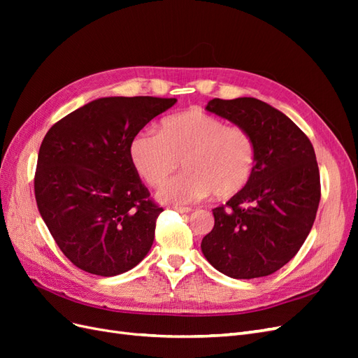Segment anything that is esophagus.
Segmentation results:
<instances>
[{"label": "esophagus", "instance_id": "esophagus-1", "mask_svg": "<svg viewBox=\"0 0 358 358\" xmlns=\"http://www.w3.org/2000/svg\"><path fill=\"white\" fill-rule=\"evenodd\" d=\"M173 209H175L179 213H189L192 210L191 208H182V206H175V208H173Z\"/></svg>", "mask_w": 358, "mask_h": 358}]
</instances>
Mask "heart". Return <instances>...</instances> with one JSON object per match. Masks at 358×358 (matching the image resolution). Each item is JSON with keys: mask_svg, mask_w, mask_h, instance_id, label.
Listing matches in <instances>:
<instances>
[{"mask_svg": "<svg viewBox=\"0 0 358 358\" xmlns=\"http://www.w3.org/2000/svg\"><path fill=\"white\" fill-rule=\"evenodd\" d=\"M129 159L152 188L164 185L182 161L185 173L159 192L164 201L191 203L210 192L225 200L248 185L255 169L257 145L248 128L227 125L220 116L201 109H188L167 116L161 122V133L143 129L136 134Z\"/></svg>", "mask_w": 358, "mask_h": 358, "instance_id": "b5f03b06", "label": "heart"}]
</instances>
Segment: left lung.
<instances>
[{"label":"left lung","mask_w":358,"mask_h":358,"mask_svg":"<svg viewBox=\"0 0 358 358\" xmlns=\"http://www.w3.org/2000/svg\"><path fill=\"white\" fill-rule=\"evenodd\" d=\"M252 133L257 162L248 185L215 208V225L201 241L206 259L234 279L275 273L294 257L315 221L320 170L308 136L270 104L241 96L206 106Z\"/></svg>","instance_id":"1"}]
</instances>
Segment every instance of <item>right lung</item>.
Instances as JSON below:
<instances>
[{"instance_id":"add662e5","label":"right lung","mask_w":358,"mask_h":358,"mask_svg":"<svg viewBox=\"0 0 358 358\" xmlns=\"http://www.w3.org/2000/svg\"><path fill=\"white\" fill-rule=\"evenodd\" d=\"M176 99L106 96L53 124L38 150L36 201L70 262L85 272L131 270L154 243L162 208L129 159V145Z\"/></svg>"}]
</instances>
